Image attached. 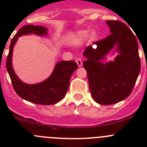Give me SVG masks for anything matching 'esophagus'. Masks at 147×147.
<instances>
[{"label":"esophagus","mask_w":147,"mask_h":147,"mask_svg":"<svg viewBox=\"0 0 147 147\" xmlns=\"http://www.w3.org/2000/svg\"><path fill=\"white\" fill-rule=\"evenodd\" d=\"M76 63L78 64V66L79 67H81L82 65V61L81 58H77V59L76 60Z\"/></svg>","instance_id":"1"}]
</instances>
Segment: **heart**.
Instances as JSON below:
<instances>
[{
	"label": "heart",
	"instance_id": "obj_1",
	"mask_svg": "<svg viewBox=\"0 0 147 147\" xmlns=\"http://www.w3.org/2000/svg\"><path fill=\"white\" fill-rule=\"evenodd\" d=\"M89 30H82L79 31V32L77 33V35H76V42L78 44H80V43L83 42L86 39V37L89 36ZM91 40H93L96 37V32L92 31V32L90 33V35H89Z\"/></svg>",
	"mask_w": 147,
	"mask_h": 147
}]
</instances>
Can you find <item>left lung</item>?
<instances>
[{"instance_id": "1", "label": "left lung", "mask_w": 147, "mask_h": 147, "mask_svg": "<svg viewBox=\"0 0 147 147\" xmlns=\"http://www.w3.org/2000/svg\"><path fill=\"white\" fill-rule=\"evenodd\" d=\"M110 34L88 46L83 55V66L87 74L89 89L94 100L103 105L125 100L132 92L141 70L138 42L132 31L119 21H107ZM119 55L113 61H104L114 48Z\"/></svg>"}]
</instances>
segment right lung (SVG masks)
Instances as JSON below:
<instances>
[{
  "label": "right lung",
  "mask_w": 147,
  "mask_h": 147,
  "mask_svg": "<svg viewBox=\"0 0 147 147\" xmlns=\"http://www.w3.org/2000/svg\"><path fill=\"white\" fill-rule=\"evenodd\" d=\"M34 34L38 36L47 34V29L42 26L25 25L19 29L11 41L9 53L6 60V69L13 87L18 95L24 100L39 105H54L65 95L73 73L78 68L75 61H60L55 65L52 74L43 82L35 84L24 83L19 79L12 66V55L18 38L22 35Z\"/></svg>",
  "instance_id": "add662e5"
}]
</instances>
